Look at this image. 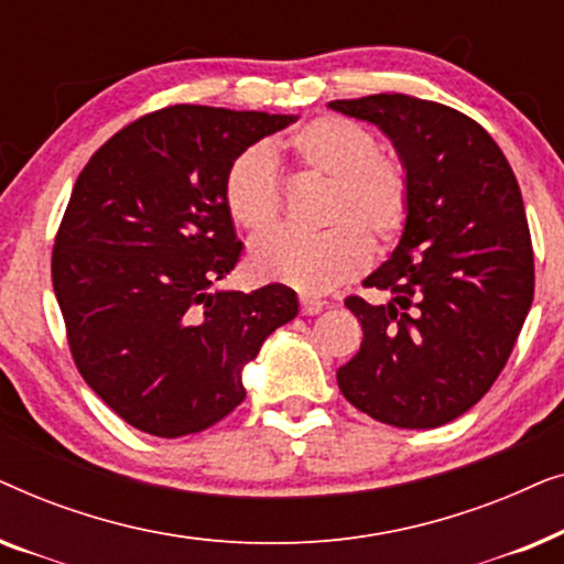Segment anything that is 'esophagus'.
<instances>
[{"instance_id":"obj_1","label":"esophagus","mask_w":564,"mask_h":564,"mask_svg":"<svg viewBox=\"0 0 564 564\" xmlns=\"http://www.w3.org/2000/svg\"><path fill=\"white\" fill-rule=\"evenodd\" d=\"M323 300H318V297H311V295H300V313L303 315H315V313H321L323 311Z\"/></svg>"}]
</instances>
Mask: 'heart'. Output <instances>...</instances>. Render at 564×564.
I'll use <instances>...</instances> for the list:
<instances>
[{
    "mask_svg": "<svg viewBox=\"0 0 564 564\" xmlns=\"http://www.w3.org/2000/svg\"><path fill=\"white\" fill-rule=\"evenodd\" d=\"M274 156L326 180L313 236L274 230L251 243L253 276L300 292H328L359 274L375 246H390L411 215V176L403 161L380 151L372 130L341 115H321L280 138ZM230 220L249 234L272 228L282 210V189L267 151L249 149L234 159L223 180Z\"/></svg>",
    "mask_w": 564,
    "mask_h": 564,
    "instance_id": "heart-1",
    "label": "heart"
}]
</instances>
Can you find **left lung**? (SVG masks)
Returning a JSON list of instances; mask_svg holds the SVG:
<instances>
[{
	"mask_svg": "<svg viewBox=\"0 0 564 564\" xmlns=\"http://www.w3.org/2000/svg\"><path fill=\"white\" fill-rule=\"evenodd\" d=\"M395 145L411 215L367 276L388 303L346 297L365 330L338 390L398 429H436L469 411L511 357L534 300V251L513 169L473 118L408 95L334 99Z\"/></svg>",
	"mask_w": 564,
	"mask_h": 564,
	"instance_id": "8db88e82",
	"label": "left lung"
}]
</instances>
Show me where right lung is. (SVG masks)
Returning <instances> with one entry per match:
<instances>
[{"mask_svg":"<svg viewBox=\"0 0 564 564\" xmlns=\"http://www.w3.org/2000/svg\"><path fill=\"white\" fill-rule=\"evenodd\" d=\"M295 115L174 105L115 133L74 184L53 290L91 390L151 436L197 434L243 403V367L297 315L295 292L213 290L243 243L223 203L236 156Z\"/></svg>","mask_w":564,"mask_h":564,"instance_id":"add662e5","label":"right lung"}]
</instances>
